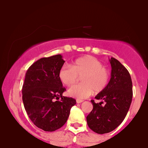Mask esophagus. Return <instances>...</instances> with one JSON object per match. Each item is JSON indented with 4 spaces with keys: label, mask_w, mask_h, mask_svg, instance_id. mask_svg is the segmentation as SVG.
Listing matches in <instances>:
<instances>
[{
    "label": "esophagus",
    "mask_w": 148,
    "mask_h": 148,
    "mask_svg": "<svg viewBox=\"0 0 148 148\" xmlns=\"http://www.w3.org/2000/svg\"><path fill=\"white\" fill-rule=\"evenodd\" d=\"M84 101V100H81V99H76V103H80L81 102H83Z\"/></svg>",
    "instance_id": "1"
}]
</instances>
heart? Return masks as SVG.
I'll list each match as a JSON object with an SVG mask.
<instances>
[{
	"label": "heart",
	"mask_w": 148,
	"mask_h": 148,
	"mask_svg": "<svg viewBox=\"0 0 148 148\" xmlns=\"http://www.w3.org/2000/svg\"><path fill=\"white\" fill-rule=\"evenodd\" d=\"M58 77L67 86L75 84L81 79L82 84L74 86L68 90V95L78 99H86L94 90L100 92L106 89L110 80V72L103 67L102 62L92 56L77 58L71 67L64 65L60 69Z\"/></svg>",
	"instance_id": "heart-1"
}]
</instances>
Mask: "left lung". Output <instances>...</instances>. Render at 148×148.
<instances>
[{
  "instance_id": "8db88e82",
  "label": "left lung",
  "mask_w": 148,
  "mask_h": 148,
  "mask_svg": "<svg viewBox=\"0 0 148 148\" xmlns=\"http://www.w3.org/2000/svg\"><path fill=\"white\" fill-rule=\"evenodd\" d=\"M111 74L106 89L100 92L95 99L91 100L93 108L86 117L90 129L95 133H109L117 128L127 114L132 103V81L128 70L117 59H110ZM103 103L105 105H101Z\"/></svg>"
}]
</instances>
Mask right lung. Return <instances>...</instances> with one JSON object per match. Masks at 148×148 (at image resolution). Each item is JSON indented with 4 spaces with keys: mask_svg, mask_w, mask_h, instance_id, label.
I'll list each match as a JSON object with an SVG mask.
<instances>
[{
    "mask_svg": "<svg viewBox=\"0 0 148 148\" xmlns=\"http://www.w3.org/2000/svg\"><path fill=\"white\" fill-rule=\"evenodd\" d=\"M64 61L60 54L37 60L25 73L22 99L29 118L38 128L53 132L67 122L71 108L76 104L72 97L62 96L66 90L58 77Z\"/></svg>",
    "mask_w": 148,
    "mask_h": 148,
    "instance_id": "right-lung-1",
    "label": "right lung"
}]
</instances>
